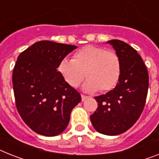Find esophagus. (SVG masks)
<instances>
[{"instance_id":"1","label":"esophagus","mask_w":159,"mask_h":159,"mask_svg":"<svg viewBox=\"0 0 159 159\" xmlns=\"http://www.w3.org/2000/svg\"><path fill=\"white\" fill-rule=\"evenodd\" d=\"M89 98V97H87V96H84V95H81V98H82V101L84 102V101H85L87 98Z\"/></svg>"}]
</instances>
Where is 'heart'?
I'll return each mask as SVG.
<instances>
[{
  "label": "heart",
  "instance_id": "1",
  "mask_svg": "<svg viewBox=\"0 0 159 159\" xmlns=\"http://www.w3.org/2000/svg\"><path fill=\"white\" fill-rule=\"evenodd\" d=\"M57 70L70 87H78L86 75L89 79L84 84V91L96 92L100 89L106 92L114 89L119 82L122 65L119 55L114 51L86 45L77 50L71 60H61Z\"/></svg>",
  "mask_w": 159,
  "mask_h": 159
}]
</instances>
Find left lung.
Returning <instances> with one entry per match:
<instances>
[{
  "mask_svg": "<svg viewBox=\"0 0 159 159\" xmlns=\"http://www.w3.org/2000/svg\"><path fill=\"white\" fill-rule=\"evenodd\" d=\"M107 43L120 58L121 75L115 89L95 97L98 106L90 119L98 132L116 136L132 128L141 116L148 93L149 74L135 48L122 40Z\"/></svg>",
  "mask_w": 159,
  "mask_h": 159,
  "instance_id": "8db88e82",
  "label": "left lung"
}]
</instances>
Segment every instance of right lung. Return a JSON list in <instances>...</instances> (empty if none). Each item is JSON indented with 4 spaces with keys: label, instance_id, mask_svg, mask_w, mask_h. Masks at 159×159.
Listing matches in <instances>:
<instances>
[{
    "label": "right lung",
    "instance_id": "1",
    "mask_svg": "<svg viewBox=\"0 0 159 159\" xmlns=\"http://www.w3.org/2000/svg\"><path fill=\"white\" fill-rule=\"evenodd\" d=\"M77 47L53 41L36 42L19 54L13 71L16 107L25 124L38 134L54 136L67 127L71 111L81 101L57 68Z\"/></svg>",
    "mask_w": 159,
    "mask_h": 159
}]
</instances>
